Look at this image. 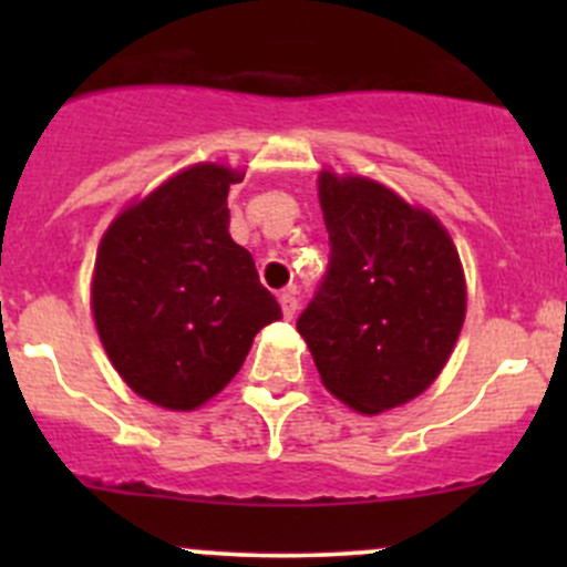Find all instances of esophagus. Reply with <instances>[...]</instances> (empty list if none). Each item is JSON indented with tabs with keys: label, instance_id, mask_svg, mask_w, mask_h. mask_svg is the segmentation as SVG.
<instances>
[{
	"label": "esophagus",
	"instance_id": "esophagus-1",
	"mask_svg": "<svg viewBox=\"0 0 567 567\" xmlns=\"http://www.w3.org/2000/svg\"><path fill=\"white\" fill-rule=\"evenodd\" d=\"M279 307H282V316L288 320L296 316V307H299V301H296L293 290H285V293H279Z\"/></svg>",
	"mask_w": 567,
	"mask_h": 567
}]
</instances>
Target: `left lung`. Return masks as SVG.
I'll use <instances>...</instances> for the list:
<instances>
[{
    "label": "left lung",
    "mask_w": 567,
    "mask_h": 567,
    "mask_svg": "<svg viewBox=\"0 0 567 567\" xmlns=\"http://www.w3.org/2000/svg\"><path fill=\"white\" fill-rule=\"evenodd\" d=\"M329 266L296 320L320 381L362 414L433 384L466 312L458 251L427 210L368 177L318 181Z\"/></svg>",
    "instance_id": "obj_1"
}]
</instances>
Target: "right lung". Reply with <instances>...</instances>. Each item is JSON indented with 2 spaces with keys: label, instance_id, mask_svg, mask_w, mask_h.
I'll use <instances>...</instances> for the list:
<instances>
[{
  "label": "right lung",
  "instance_id": "right-lung-1",
  "mask_svg": "<svg viewBox=\"0 0 567 567\" xmlns=\"http://www.w3.org/2000/svg\"><path fill=\"white\" fill-rule=\"evenodd\" d=\"M241 177L219 164L183 169L123 210L99 247L101 342L125 384L164 409H197L225 390L257 331L282 318L227 233V192Z\"/></svg>",
  "mask_w": 567,
  "mask_h": 567
}]
</instances>
